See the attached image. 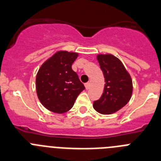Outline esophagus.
<instances>
[{"mask_svg": "<svg viewBox=\"0 0 161 161\" xmlns=\"http://www.w3.org/2000/svg\"><path fill=\"white\" fill-rule=\"evenodd\" d=\"M85 89H89V87H90V83H89V82H88V83L85 84Z\"/></svg>", "mask_w": 161, "mask_h": 161, "instance_id": "34e87169", "label": "esophagus"}]
</instances>
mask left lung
I'll list each match as a JSON object with an SVG mask.
<instances>
[{
  "mask_svg": "<svg viewBox=\"0 0 161 161\" xmlns=\"http://www.w3.org/2000/svg\"><path fill=\"white\" fill-rule=\"evenodd\" d=\"M105 78L103 93L93 102V108L102 114L117 112L130 101L133 85L130 74L122 61L111 54L97 55Z\"/></svg>",
  "mask_w": 161,
  "mask_h": 161,
  "instance_id": "8db88e82",
  "label": "left lung"
}]
</instances>
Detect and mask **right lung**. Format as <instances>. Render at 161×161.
<instances>
[{
  "label": "right lung",
  "mask_w": 161,
  "mask_h": 161,
  "mask_svg": "<svg viewBox=\"0 0 161 161\" xmlns=\"http://www.w3.org/2000/svg\"><path fill=\"white\" fill-rule=\"evenodd\" d=\"M76 52L59 51L47 59L36 76L38 97L45 108L56 114L68 111L85 89L72 65Z\"/></svg>",
  "instance_id": "obj_1"
}]
</instances>
